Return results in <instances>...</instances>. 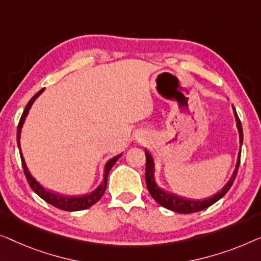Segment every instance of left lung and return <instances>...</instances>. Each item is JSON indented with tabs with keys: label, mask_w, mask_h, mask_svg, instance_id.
I'll use <instances>...</instances> for the list:
<instances>
[{
	"label": "left lung",
	"mask_w": 261,
	"mask_h": 261,
	"mask_svg": "<svg viewBox=\"0 0 261 261\" xmlns=\"http://www.w3.org/2000/svg\"><path fill=\"white\" fill-rule=\"evenodd\" d=\"M233 111H234V116H236V120H237V126L238 130H239V135H240V144H242V139H244V136H242V126H241V122L238 117V113L236 111V108L233 106ZM240 157H241V149L239 152V156H238V162H237V167L236 170H234L232 177L227 185L223 187V188L220 190L219 193H216L215 195H213L208 199L204 200H187L183 199V197L176 196L174 194H169L167 192H164L163 189H161L159 186L156 185L155 182V177H153V170H155V166H153V160L151 155L148 150H145V159H146V164H145V182H146V188H148L150 195L152 196V199L156 201L157 203L162 205V207L170 209V211H174L176 213H181V214H190V213H196L200 211H203V209L208 208L209 205L214 204L215 202L226 195V193L228 192L232 187L234 179L237 177L238 170H239V166H240Z\"/></svg>",
	"instance_id": "8db88e82"
}]
</instances>
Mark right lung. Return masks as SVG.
<instances>
[{
    "label": "right lung",
    "instance_id": "obj_1",
    "mask_svg": "<svg viewBox=\"0 0 261 261\" xmlns=\"http://www.w3.org/2000/svg\"><path fill=\"white\" fill-rule=\"evenodd\" d=\"M42 91H43V89L40 90L39 92L36 93L34 97H33L31 100L28 101V104H27V106H25L23 113H22L20 122H19V125H17V145H19V149H20L21 129H22V125H23V123H24L25 116L28 115V111H29V109H31L32 104L34 102L35 99L39 97V94L41 93ZM20 156H21L22 168H23L24 176H25V178H27L29 187H31V188L34 190V192L38 194V195L41 197L42 200H45L46 202H48L49 204L54 205V207H57L59 209H62V211L75 212V211H83V209L90 208L91 205H93L94 203L98 202L99 199H100V197L102 196V194L105 193L106 186H108L109 172H110V170H111V168L113 167V164L117 162V160H118L119 157L122 156V153H120V155H118V156L113 157V159L110 160L109 162L105 164L104 181L100 183V186H99L95 190H93L92 193L86 194V195H83V196H61V195H58V194H54L52 192H48V190H46L42 186H40V183L36 181V179L31 175V172H29L27 166H25V162H24L23 156H22L21 149H20Z\"/></svg>",
    "mask_w": 261,
    "mask_h": 261
}]
</instances>
